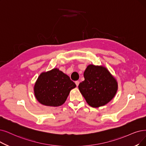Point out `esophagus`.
<instances>
[{
	"label": "esophagus",
	"instance_id": "34e87169",
	"mask_svg": "<svg viewBox=\"0 0 146 146\" xmlns=\"http://www.w3.org/2000/svg\"><path fill=\"white\" fill-rule=\"evenodd\" d=\"M75 84H76V86H78V85H79V81H75Z\"/></svg>",
	"mask_w": 146,
	"mask_h": 146
}]
</instances>
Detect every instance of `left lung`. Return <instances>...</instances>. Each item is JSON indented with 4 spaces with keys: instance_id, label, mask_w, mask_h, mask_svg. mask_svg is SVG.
<instances>
[{
    "instance_id": "8db88e82",
    "label": "left lung",
    "mask_w": 146,
    "mask_h": 146,
    "mask_svg": "<svg viewBox=\"0 0 146 146\" xmlns=\"http://www.w3.org/2000/svg\"><path fill=\"white\" fill-rule=\"evenodd\" d=\"M84 77V81L79 84L78 89L92 107L106 106L117 93V81L106 67L90 64L85 70Z\"/></svg>"
}]
</instances>
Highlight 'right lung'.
<instances>
[{
	"label": "right lung",
	"mask_w": 146,
	"mask_h": 146,
	"mask_svg": "<svg viewBox=\"0 0 146 146\" xmlns=\"http://www.w3.org/2000/svg\"><path fill=\"white\" fill-rule=\"evenodd\" d=\"M76 85L58 68L42 72L34 86V95L44 106L59 107L65 102L70 91Z\"/></svg>",
	"instance_id": "1"
}]
</instances>
